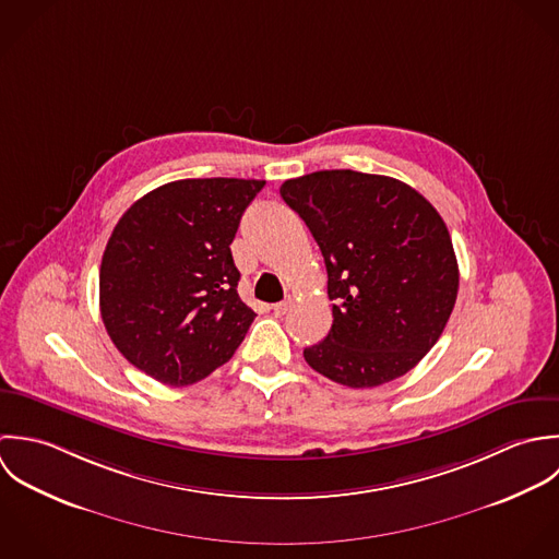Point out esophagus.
<instances>
[{"mask_svg":"<svg viewBox=\"0 0 559 559\" xmlns=\"http://www.w3.org/2000/svg\"><path fill=\"white\" fill-rule=\"evenodd\" d=\"M289 307H292V302H289V300H285V302H276V305H272V311H274V316H276V318H283V316L289 311Z\"/></svg>","mask_w":559,"mask_h":559,"instance_id":"1","label":"esophagus"}]
</instances>
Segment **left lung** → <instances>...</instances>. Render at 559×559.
<instances>
[{
    "label": "left lung",
    "mask_w": 559,
    "mask_h": 559,
    "mask_svg": "<svg viewBox=\"0 0 559 559\" xmlns=\"http://www.w3.org/2000/svg\"><path fill=\"white\" fill-rule=\"evenodd\" d=\"M316 237L333 326L305 360L349 389L411 371L439 341L457 296V261L441 214L411 186L356 170H318L281 186Z\"/></svg>",
    "instance_id": "1"
}]
</instances>
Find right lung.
<instances>
[{"instance_id":"1","label":"right lung","mask_w":559,"mask_h":559,"mask_svg":"<svg viewBox=\"0 0 559 559\" xmlns=\"http://www.w3.org/2000/svg\"><path fill=\"white\" fill-rule=\"evenodd\" d=\"M257 179H181L144 194L114 226L99 307L118 352L162 384L186 386L224 365L254 311L237 294L230 241L261 192Z\"/></svg>"}]
</instances>
